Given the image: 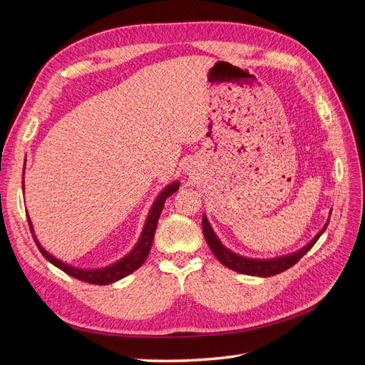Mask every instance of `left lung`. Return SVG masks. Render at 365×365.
<instances>
[{
  "label": "left lung",
  "instance_id": "obj_1",
  "mask_svg": "<svg viewBox=\"0 0 365 365\" xmlns=\"http://www.w3.org/2000/svg\"><path fill=\"white\" fill-rule=\"evenodd\" d=\"M330 213L332 212H329V217H330ZM329 217L326 220L324 227L318 231L317 236H314V239L309 242V244H306L304 247H302L300 250H297L291 254H284V256L271 257V259H252V257H247V256H240V254L227 248L222 244V240L216 236L215 230L212 225H210L205 213L202 215V231H204V237L207 240L210 250H212L216 259L222 263L224 267H227L228 269H233L236 272H240V274L254 275V277H271V275L280 274L286 269H289L291 267H294V264L315 245V242L319 239V236L324 233L327 225H329Z\"/></svg>",
  "mask_w": 365,
  "mask_h": 365
}]
</instances>
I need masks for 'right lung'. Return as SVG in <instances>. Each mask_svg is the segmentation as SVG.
<instances>
[{
    "label": "right lung",
    "mask_w": 365,
    "mask_h": 365,
    "mask_svg": "<svg viewBox=\"0 0 365 365\" xmlns=\"http://www.w3.org/2000/svg\"><path fill=\"white\" fill-rule=\"evenodd\" d=\"M24 170H26V160H24ZM180 184H181L180 181H172L170 184L165 185L164 189L158 193V196L155 197V201L152 202V205L149 208V213L146 216L145 225H143L140 237L137 240V244L134 245V248H132L126 254V256L115 260L114 263L106 264V267H102V268H79V267H74V264H70V263L63 262L58 257H54L51 252H48L46 248L41 245V242L36 237L35 228H33L31 219L27 213V220H29V227H30V231H31L33 240H35V244L39 248V251H41L43 257H46L51 264H54V267L59 268L65 274L71 275V277H74V279H79L82 282L93 283V284H109V283L118 282L123 277H126V275L137 271L141 267V264L145 263V260L148 259L149 251L152 248L153 236H155V230H157V224H158V219H160V215H161V210L164 207V202L170 195H173L175 192H178ZM23 190H24V173H23Z\"/></svg>",
    "instance_id": "add662e5"
}]
</instances>
